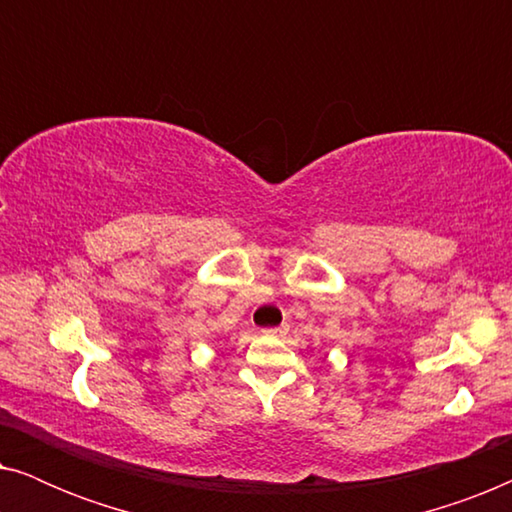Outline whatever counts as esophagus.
I'll return each mask as SVG.
<instances>
[{"label": "esophagus", "mask_w": 512, "mask_h": 512, "mask_svg": "<svg viewBox=\"0 0 512 512\" xmlns=\"http://www.w3.org/2000/svg\"><path fill=\"white\" fill-rule=\"evenodd\" d=\"M265 335H272V338H282V335L289 333V326L282 324V326H272V328H265L263 331Z\"/></svg>", "instance_id": "34e87169"}]
</instances>
